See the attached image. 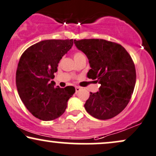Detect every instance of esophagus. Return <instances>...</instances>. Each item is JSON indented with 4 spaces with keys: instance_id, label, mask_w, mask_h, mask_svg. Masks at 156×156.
<instances>
[{
    "instance_id": "1",
    "label": "esophagus",
    "mask_w": 156,
    "mask_h": 156,
    "mask_svg": "<svg viewBox=\"0 0 156 156\" xmlns=\"http://www.w3.org/2000/svg\"><path fill=\"white\" fill-rule=\"evenodd\" d=\"M80 90V88L78 87V86H76V92L78 93V91H79Z\"/></svg>"
}]
</instances>
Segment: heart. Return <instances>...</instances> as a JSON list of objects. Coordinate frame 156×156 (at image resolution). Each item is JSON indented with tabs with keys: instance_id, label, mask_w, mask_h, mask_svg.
<instances>
[{
	"instance_id": "b5f03b06",
	"label": "heart",
	"mask_w": 156,
	"mask_h": 156,
	"mask_svg": "<svg viewBox=\"0 0 156 156\" xmlns=\"http://www.w3.org/2000/svg\"><path fill=\"white\" fill-rule=\"evenodd\" d=\"M83 57H85V56H84V54L80 51H76V53L74 54V55H73V58H74L75 61L76 62L78 61V60L82 59V58Z\"/></svg>"
}]
</instances>
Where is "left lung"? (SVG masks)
<instances>
[{"mask_svg": "<svg viewBox=\"0 0 156 156\" xmlns=\"http://www.w3.org/2000/svg\"><path fill=\"white\" fill-rule=\"evenodd\" d=\"M89 59L87 77L101 84L99 91L90 92L84 108L97 119H112L130 101L136 83L134 62L121 45L103 39L74 40Z\"/></svg>", "mask_w": 156, "mask_h": 156, "instance_id": "8db88e82", "label": "left lung"}]
</instances>
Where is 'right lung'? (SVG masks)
Masks as SVG:
<instances>
[{
  "mask_svg": "<svg viewBox=\"0 0 156 156\" xmlns=\"http://www.w3.org/2000/svg\"><path fill=\"white\" fill-rule=\"evenodd\" d=\"M73 45V39L46 40L30 46L20 57L16 85L20 99L37 119L52 121L65 112L73 86L54 87L58 63Z\"/></svg>",
  "mask_w": 156,
  "mask_h": 156,
  "instance_id": "right-lung-1",
  "label": "right lung"
}]
</instances>
